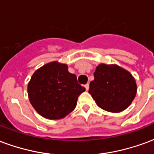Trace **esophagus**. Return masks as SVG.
<instances>
[{"mask_svg":"<svg viewBox=\"0 0 154 154\" xmlns=\"http://www.w3.org/2000/svg\"><path fill=\"white\" fill-rule=\"evenodd\" d=\"M84 87H85V88H86V90H88V89H89V84L87 83V84H86V85H85V86H84Z\"/></svg>","mask_w":154,"mask_h":154,"instance_id":"obj_1","label":"esophagus"}]
</instances>
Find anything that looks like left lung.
<instances>
[{
  "label": "left lung",
  "instance_id": "obj_1",
  "mask_svg": "<svg viewBox=\"0 0 154 154\" xmlns=\"http://www.w3.org/2000/svg\"><path fill=\"white\" fill-rule=\"evenodd\" d=\"M89 93L101 109L118 113L125 110L134 99L137 86L128 71L117 65H98Z\"/></svg>",
  "mask_w": 154,
  "mask_h": 154
}]
</instances>
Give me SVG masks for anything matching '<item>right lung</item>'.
I'll return each instance as SVG.
<instances>
[{"label": "right lung", "mask_w": 154, "mask_h": 154, "mask_svg": "<svg viewBox=\"0 0 154 154\" xmlns=\"http://www.w3.org/2000/svg\"><path fill=\"white\" fill-rule=\"evenodd\" d=\"M67 68L57 62L45 64L35 71L29 82V101L46 119L64 118L75 109L79 95L86 90Z\"/></svg>", "instance_id": "right-lung-1"}]
</instances>
